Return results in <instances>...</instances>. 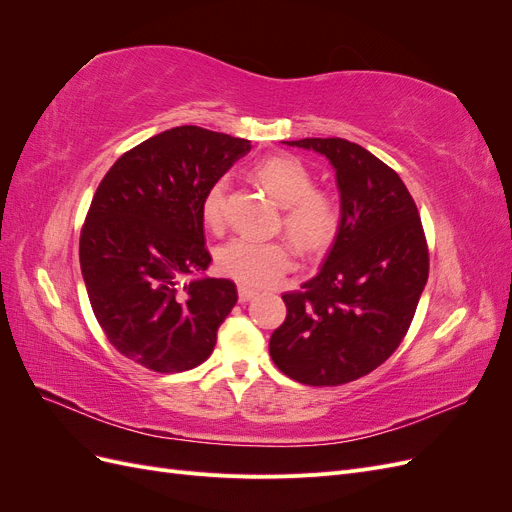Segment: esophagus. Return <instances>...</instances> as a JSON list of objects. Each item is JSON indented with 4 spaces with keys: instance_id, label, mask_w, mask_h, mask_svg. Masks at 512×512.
Masks as SVG:
<instances>
[{
    "instance_id": "34e87169",
    "label": "esophagus",
    "mask_w": 512,
    "mask_h": 512,
    "mask_svg": "<svg viewBox=\"0 0 512 512\" xmlns=\"http://www.w3.org/2000/svg\"><path fill=\"white\" fill-rule=\"evenodd\" d=\"M256 290H252V288H247V286H239V303H247V301H252L254 297H256Z\"/></svg>"
}]
</instances>
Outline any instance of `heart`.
Returning a JSON list of instances; mask_svg holds the SVG:
<instances>
[{"mask_svg":"<svg viewBox=\"0 0 512 512\" xmlns=\"http://www.w3.org/2000/svg\"><path fill=\"white\" fill-rule=\"evenodd\" d=\"M254 177L277 203L284 207V228L303 252L327 250L339 228V205L324 190L314 188V179L301 160L271 156L254 168ZM226 179H215L203 196V218L213 230L224 224ZM218 269L243 286H275L294 267V250L284 239L254 241L237 237L224 243Z\"/></svg>","mask_w":512,"mask_h":512,"instance_id":"obj_1","label":"heart"}]
</instances>
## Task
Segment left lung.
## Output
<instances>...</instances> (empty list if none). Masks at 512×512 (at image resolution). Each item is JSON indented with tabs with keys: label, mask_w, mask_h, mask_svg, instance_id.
<instances>
[{
	"label": "left lung",
	"mask_w": 512,
	"mask_h": 512,
	"mask_svg": "<svg viewBox=\"0 0 512 512\" xmlns=\"http://www.w3.org/2000/svg\"><path fill=\"white\" fill-rule=\"evenodd\" d=\"M335 168L339 228L316 277L286 292L269 354L288 378L337 386L367 376L397 350L429 275L414 200L393 168L346 138H303Z\"/></svg>",
	"instance_id": "8db88e82"
}]
</instances>
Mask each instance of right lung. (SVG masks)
<instances>
[{"instance_id": "1", "label": "right lung", "mask_w": 512, "mask_h": 512, "mask_svg": "<svg viewBox=\"0 0 512 512\" xmlns=\"http://www.w3.org/2000/svg\"><path fill=\"white\" fill-rule=\"evenodd\" d=\"M252 149L196 126L147 138L111 166L91 200L79 256L91 309L123 356L160 374L209 359L237 286L203 277V196Z\"/></svg>"}]
</instances>
